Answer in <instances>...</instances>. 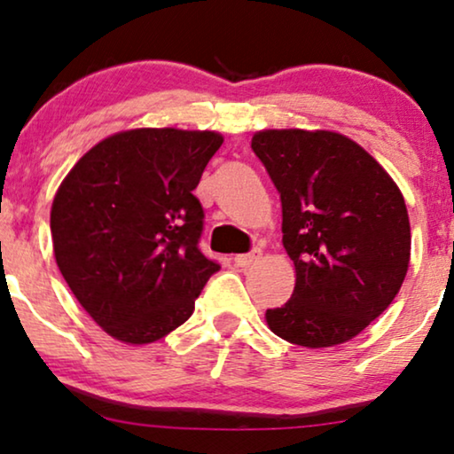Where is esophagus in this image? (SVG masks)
Listing matches in <instances>:
<instances>
[{"mask_svg":"<svg viewBox=\"0 0 454 454\" xmlns=\"http://www.w3.org/2000/svg\"><path fill=\"white\" fill-rule=\"evenodd\" d=\"M258 258H260V252L254 250L250 254H239V256H235L233 262L235 266H239V269H247V266H252Z\"/></svg>","mask_w":454,"mask_h":454,"instance_id":"esophagus-1","label":"esophagus"}]
</instances>
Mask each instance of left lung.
Segmentation results:
<instances>
[{
  "instance_id": "left-lung-1",
  "label": "left lung",
  "mask_w": 454,
  "mask_h": 454,
  "mask_svg": "<svg viewBox=\"0 0 454 454\" xmlns=\"http://www.w3.org/2000/svg\"><path fill=\"white\" fill-rule=\"evenodd\" d=\"M283 207L294 295L266 309L277 337L320 349L364 331L399 294L411 256L405 198L357 142L328 129L252 138Z\"/></svg>"
}]
</instances>
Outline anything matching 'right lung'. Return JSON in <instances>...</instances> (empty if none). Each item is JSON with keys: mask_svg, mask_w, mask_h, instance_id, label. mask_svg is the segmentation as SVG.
I'll list each match as a JSON object with an SVG mask.
<instances>
[{"mask_svg": "<svg viewBox=\"0 0 454 454\" xmlns=\"http://www.w3.org/2000/svg\"><path fill=\"white\" fill-rule=\"evenodd\" d=\"M221 145L208 129H128L92 146L61 182L55 262L80 306L121 343H154L182 326L221 269L198 250L204 210L192 194Z\"/></svg>", "mask_w": 454, "mask_h": 454, "instance_id": "obj_1", "label": "right lung"}]
</instances>
